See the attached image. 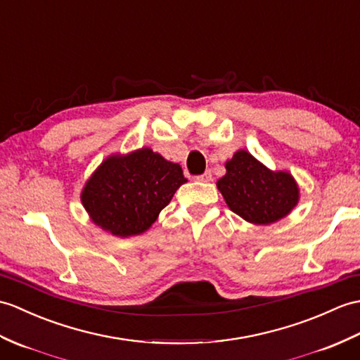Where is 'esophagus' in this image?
I'll use <instances>...</instances> for the list:
<instances>
[{"mask_svg":"<svg viewBox=\"0 0 360 360\" xmlns=\"http://www.w3.org/2000/svg\"><path fill=\"white\" fill-rule=\"evenodd\" d=\"M196 179L200 181V182H210L212 181V172L210 170H205L202 174H199Z\"/></svg>","mask_w":360,"mask_h":360,"instance_id":"obj_1","label":"esophagus"}]
</instances>
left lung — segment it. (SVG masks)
<instances>
[{"label":"left lung","mask_w":360,"mask_h":360,"mask_svg":"<svg viewBox=\"0 0 360 360\" xmlns=\"http://www.w3.org/2000/svg\"><path fill=\"white\" fill-rule=\"evenodd\" d=\"M227 173L216 182L229 208L247 222L269 225L293 210L299 187L288 172H273L247 150L225 162Z\"/></svg>","instance_id":"left-lung-1"}]
</instances>
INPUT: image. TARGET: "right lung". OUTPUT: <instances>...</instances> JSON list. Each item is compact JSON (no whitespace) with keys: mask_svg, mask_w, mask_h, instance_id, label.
Masks as SVG:
<instances>
[{"mask_svg":"<svg viewBox=\"0 0 360 360\" xmlns=\"http://www.w3.org/2000/svg\"><path fill=\"white\" fill-rule=\"evenodd\" d=\"M186 182L179 164L142 147L105 158L82 188L81 202L98 227L129 238L152 227Z\"/></svg>","mask_w":360,"mask_h":360,"instance_id":"right-lung-1","label":"right lung"}]
</instances>
